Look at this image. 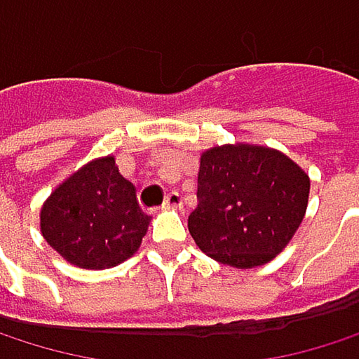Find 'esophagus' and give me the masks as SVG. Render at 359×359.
I'll return each instance as SVG.
<instances>
[{"label":"esophagus","instance_id":"1","mask_svg":"<svg viewBox=\"0 0 359 359\" xmlns=\"http://www.w3.org/2000/svg\"><path fill=\"white\" fill-rule=\"evenodd\" d=\"M181 204H183V198L178 191H170L163 200V208H181Z\"/></svg>","mask_w":359,"mask_h":359}]
</instances>
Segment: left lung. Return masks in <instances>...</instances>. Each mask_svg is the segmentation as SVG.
<instances>
[{"mask_svg":"<svg viewBox=\"0 0 359 359\" xmlns=\"http://www.w3.org/2000/svg\"><path fill=\"white\" fill-rule=\"evenodd\" d=\"M309 189V174L283 153L253 144L215 147L200 159L189 234L221 264H268L300 227Z\"/></svg>","mask_w":359,"mask_h":359,"instance_id":"left-lung-1","label":"left lung"}]
</instances>
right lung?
<instances>
[{
    "instance_id": "1",
    "label": "right lung",
    "mask_w": 359,
    "mask_h": 359,
    "mask_svg": "<svg viewBox=\"0 0 359 359\" xmlns=\"http://www.w3.org/2000/svg\"><path fill=\"white\" fill-rule=\"evenodd\" d=\"M149 227L136 187L125 181L114 157L87 163L61 183L40 212L46 243L69 264L112 268L132 257Z\"/></svg>"
}]
</instances>
